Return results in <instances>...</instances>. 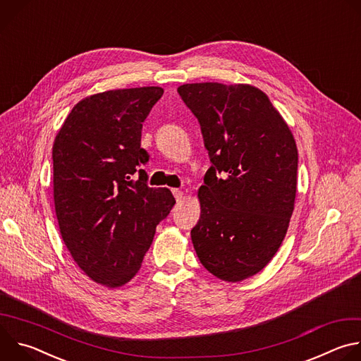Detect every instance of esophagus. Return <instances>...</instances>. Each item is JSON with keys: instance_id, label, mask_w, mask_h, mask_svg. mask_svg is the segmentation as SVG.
Returning <instances> with one entry per match:
<instances>
[{"instance_id": "34e87169", "label": "esophagus", "mask_w": 361, "mask_h": 361, "mask_svg": "<svg viewBox=\"0 0 361 361\" xmlns=\"http://www.w3.org/2000/svg\"><path fill=\"white\" fill-rule=\"evenodd\" d=\"M171 191H173V194H174V197H176V200H177V201H181V200H184V198H185L184 191H181V190H178V188H173Z\"/></svg>"}]
</instances>
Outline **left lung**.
I'll list each match as a JSON object with an SVG mask.
<instances>
[{
  "label": "left lung",
  "mask_w": 361,
  "mask_h": 361,
  "mask_svg": "<svg viewBox=\"0 0 361 361\" xmlns=\"http://www.w3.org/2000/svg\"><path fill=\"white\" fill-rule=\"evenodd\" d=\"M197 117L213 166L198 188L191 230L201 264L228 283L262 271L288 230L297 192V145L269 97L250 84L177 88Z\"/></svg>",
  "instance_id": "1"
}]
</instances>
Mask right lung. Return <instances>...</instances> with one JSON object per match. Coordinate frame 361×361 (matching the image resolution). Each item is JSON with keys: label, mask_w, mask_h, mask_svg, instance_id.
I'll list each match as a JSON object with an SVG mask.
<instances>
[{"label": "right lung", "mask_w": 361, "mask_h": 361, "mask_svg": "<svg viewBox=\"0 0 361 361\" xmlns=\"http://www.w3.org/2000/svg\"><path fill=\"white\" fill-rule=\"evenodd\" d=\"M161 87L110 90L78 101L53 145V190L61 238L95 283L117 288L140 270L156 227L176 200L140 169L142 123ZM139 171L134 182L133 174Z\"/></svg>", "instance_id": "add662e5"}]
</instances>
